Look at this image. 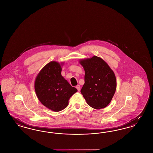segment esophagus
<instances>
[{
  "mask_svg": "<svg viewBox=\"0 0 153 153\" xmlns=\"http://www.w3.org/2000/svg\"><path fill=\"white\" fill-rule=\"evenodd\" d=\"M76 89H77V91H80V89H81V87H80V86L79 85H77L76 86Z\"/></svg>",
  "mask_w": 153,
  "mask_h": 153,
  "instance_id": "obj_1",
  "label": "esophagus"
}]
</instances>
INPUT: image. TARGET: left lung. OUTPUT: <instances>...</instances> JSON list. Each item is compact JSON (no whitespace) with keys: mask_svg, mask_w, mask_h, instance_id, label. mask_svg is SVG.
<instances>
[{"mask_svg":"<svg viewBox=\"0 0 153 153\" xmlns=\"http://www.w3.org/2000/svg\"><path fill=\"white\" fill-rule=\"evenodd\" d=\"M85 74L81 93L87 104L96 109L108 105L116 90L115 74L101 58L93 56L79 61Z\"/></svg>","mask_w":153,"mask_h":153,"instance_id":"1","label":"left lung"}]
</instances>
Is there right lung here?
I'll return each mask as SVG.
<instances>
[{
    "mask_svg": "<svg viewBox=\"0 0 153 153\" xmlns=\"http://www.w3.org/2000/svg\"><path fill=\"white\" fill-rule=\"evenodd\" d=\"M61 70L59 62L51 61L41 70L35 82V90L39 101L55 111L65 109L70 97L77 91L61 76Z\"/></svg>",
    "mask_w": 153,
    "mask_h": 153,
    "instance_id": "add662e5",
    "label": "right lung"
}]
</instances>
